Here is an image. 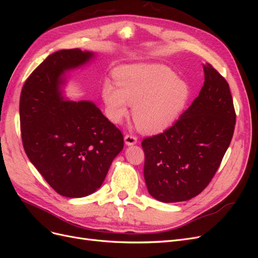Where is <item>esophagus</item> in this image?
<instances>
[{
  "label": "esophagus",
  "mask_w": 258,
  "mask_h": 258,
  "mask_svg": "<svg viewBox=\"0 0 258 258\" xmlns=\"http://www.w3.org/2000/svg\"><path fill=\"white\" fill-rule=\"evenodd\" d=\"M138 141L137 137L135 136H131V135H126L124 136V143H126V145L130 146V145H135Z\"/></svg>",
  "instance_id": "esophagus-1"
}]
</instances>
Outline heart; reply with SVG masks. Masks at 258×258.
Masks as SVG:
<instances>
[{
    "label": "heart",
    "mask_w": 258,
    "mask_h": 258,
    "mask_svg": "<svg viewBox=\"0 0 258 258\" xmlns=\"http://www.w3.org/2000/svg\"><path fill=\"white\" fill-rule=\"evenodd\" d=\"M102 85L105 114L119 123L134 105V119L145 134H158L172 124L189 98V86L166 66L141 63L116 71Z\"/></svg>",
    "instance_id": "1"
}]
</instances>
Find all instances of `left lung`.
<instances>
[{"label": "left lung", "instance_id": "obj_1", "mask_svg": "<svg viewBox=\"0 0 258 258\" xmlns=\"http://www.w3.org/2000/svg\"><path fill=\"white\" fill-rule=\"evenodd\" d=\"M199 96L172 127L142 141L147 190L158 201L179 202L204 190L220 167L236 123L229 85L209 63Z\"/></svg>", "mask_w": 258, "mask_h": 258}]
</instances>
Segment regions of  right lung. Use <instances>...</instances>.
Returning <instances> with one entry per match:
<instances>
[{
	"mask_svg": "<svg viewBox=\"0 0 258 258\" xmlns=\"http://www.w3.org/2000/svg\"><path fill=\"white\" fill-rule=\"evenodd\" d=\"M96 57L63 49L46 58L23 85L20 128L25 152L61 196L82 198L102 185L123 147L121 132L88 100L64 97L68 73Z\"/></svg>",
	"mask_w": 258,
	"mask_h": 258,
	"instance_id": "obj_1",
	"label": "right lung"
}]
</instances>
